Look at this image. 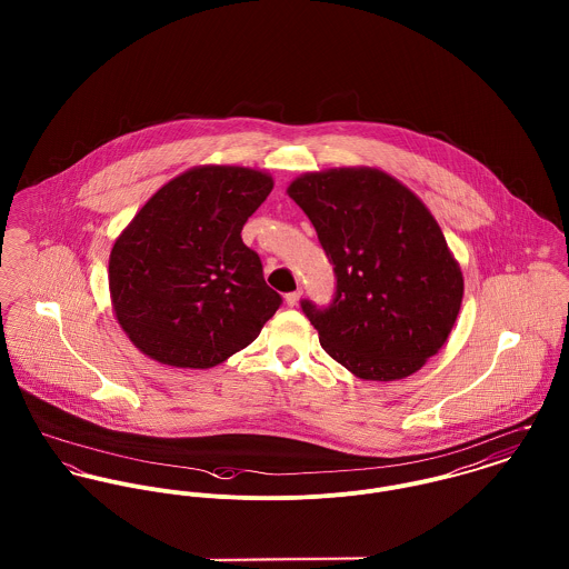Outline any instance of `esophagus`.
Returning <instances> with one entry per match:
<instances>
[{
    "label": "esophagus",
    "mask_w": 569,
    "mask_h": 569,
    "mask_svg": "<svg viewBox=\"0 0 569 569\" xmlns=\"http://www.w3.org/2000/svg\"><path fill=\"white\" fill-rule=\"evenodd\" d=\"M300 298H302V291L298 289V291H291V293H287V296H284V302H287L289 307H296V305L300 302Z\"/></svg>",
    "instance_id": "obj_1"
}]
</instances>
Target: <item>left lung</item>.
<instances>
[{
    "label": "left lung",
    "mask_w": 569,
    "mask_h": 569,
    "mask_svg": "<svg viewBox=\"0 0 569 569\" xmlns=\"http://www.w3.org/2000/svg\"><path fill=\"white\" fill-rule=\"evenodd\" d=\"M289 197L311 219L335 271L332 300H302L326 352L352 375L395 381L447 341L462 271L422 201L375 168L309 172Z\"/></svg>",
    "instance_id": "8db88e82"
}]
</instances>
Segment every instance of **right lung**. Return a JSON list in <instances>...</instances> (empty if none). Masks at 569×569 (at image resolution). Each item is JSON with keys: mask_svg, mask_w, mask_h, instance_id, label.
<instances>
[{"mask_svg": "<svg viewBox=\"0 0 569 569\" xmlns=\"http://www.w3.org/2000/svg\"><path fill=\"white\" fill-rule=\"evenodd\" d=\"M273 188L241 166L192 168L160 188L111 249L109 289L129 339L174 368H212L280 309L244 221Z\"/></svg>", "mask_w": 569, "mask_h": 569, "instance_id": "obj_1", "label": "right lung"}]
</instances>
